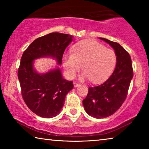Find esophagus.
I'll return each instance as SVG.
<instances>
[{"label":"esophagus","instance_id":"34e87169","mask_svg":"<svg viewBox=\"0 0 149 149\" xmlns=\"http://www.w3.org/2000/svg\"><path fill=\"white\" fill-rule=\"evenodd\" d=\"M74 87H77V86H79V85H80V84H79V83H77L76 81H74Z\"/></svg>","mask_w":149,"mask_h":149}]
</instances>
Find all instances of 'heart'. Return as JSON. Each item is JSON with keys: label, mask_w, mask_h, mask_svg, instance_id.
<instances>
[{"label": "heart", "mask_w": 149, "mask_h": 149, "mask_svg": "<svg viewBox=\"0 0 149 149\" xmlns=\"http://www.w3.org/2000/svg\"><path fill=\"white\" fill-rule=\"evenodd\" d=\"M63 61L69 77H74L82 65V79H90L97 84L110 76L116 65L117 58L113 50L96 41H86L75 45L72 54H65Z\"/></svg>", "instance_id": "heart-1"}]
</instances>
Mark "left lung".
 Instances as JSON below:
<instances>
[{"instance_id": "8db88e82", "label": "left lung", "mask_w": 149, "mask_h": 149, "mask_svg": "<svg viewBox=\"0 0 149 149\" xmlns=\"http://www.w3.org/2000/svg\"><path fill=\"white\" fill-rule=\"evenodd\" d=\"M115 50L117 62L111 76L101 85L89 87L83 104L86 112L96 118H104L115 113L127 97L133 75L132 59L128 52L114 41L100 37Z\"/></svg>"}]
</instances>
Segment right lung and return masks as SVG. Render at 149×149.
<instances>
[{
	"label": "right lung",
	"instance_id": "add662e5",
	"mask_svg": "<svg viewBox=\"0 0 149 149\" xmlns=\"http://www.w3.org/2000/svg\"><path fill=\"white\" fill-rule=\"evenodd\" d=\"M72 37L68 34L51 33L35 39L22 54L17 72L22 96L27 107L39 116L50 118L58 114L74 84L62 77L59 68L38 74L33 65L34 60L50 56L60 65Z\"/></svg>",
	"mask_w": 149,
	"mask_h": 149
}]
</instances>
